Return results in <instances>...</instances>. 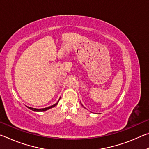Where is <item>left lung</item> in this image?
<instances>
[{"label": "left lung", "mask_w": 149, "mask_h": 149, "mask_svg": "<svg viewBox=\"0 0 149 149\" xmlns=\"http://www.w3.org/2000/svg\"><path fill=\"white\" fill-rule=\"evenodd\" d=\"M81 105H82V104H81ZM82 106H83V105H82ZM84 108H85V107H84Z\"/></svg>", "instance_id": "1"}]
</instances>
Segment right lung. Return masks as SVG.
<instances>
[{
    "label": "right lung",
    "instance_id": "right-lung-1",
    "mask_svg": "<svg viewBox=\"0 0 149 149\" xmlns=\"http://www.w3.org/2000/svg\"><path fill=\"white\" fill-rule=\"evenodd\" d=\"M60 99V98L59 99V100ZM59 100H58V102L56 103V104H54L53 105L50 106V107H47V108H31V107H27L28 108H29L30 110H32L33 111H35V112H44V111H46V110H48L49 109H50V108H53L54 107H56V106L58 104V103L59 102Z\"/></svg>",
    "mask_w": 149,
    "mask_h": 149
}]
</instances>
